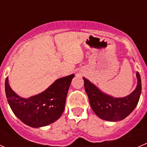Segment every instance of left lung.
<instances>
[{
    "instance_id": "8db88e82",
    "label": "left lung",
    "mask_w": 147,
    "mask_h": 147,
    "mask_svg": "<svg viewBox=\"0 0 147 147\" xmlns=\"http://www.w3.org/2000/svg\"><path fill=\"white\" fill-rule=\"evenodd\" d=\"M136 78L137 86L135 90L129 95L121 98H115L104 93L89 80L83 78L89 104L99 118L108 121H121L135 109L142 93V81L139 72H136Z\"/></svg>"
}]
</instances>
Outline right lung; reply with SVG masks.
<instances>
[{
  "label": "right lung",
  "instance_id": "1",
  "mask_svg": "<svg viewBox=\"0 0 147 147\" xmlns=\"http://www.w3.org/2000/svg\"><path fill=\"white\" fill-rule=\"evenodd\" d=\"M74 74L58 79L46 90L29 98L17 95L5 82L8 102L15 115L24 123L32 128L45 126L56 121L65 108L68 89Z\"/></svg>",
  "mask_w": 147,
  "mask_h": 147
}]
</instances>
